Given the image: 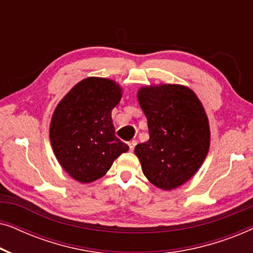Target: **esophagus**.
<instances>
[{
  "label": "esophagus",
  "instance_id": "obj_1",
  "mask_svg": "<svg viewBox=\"0 0 253 253\" xmlns=\"http://www.w3.org/2000/svg\"><path fill=\"white\" fill-rule=\"evenodd\" d=\"M127 145H129L130 151L132 152L134 150V146H136V145H137V140H131V141H129V143H127Z\"/></svg>",
  "mask_w": 253,
  "mask_h": 253
}]
</instances>
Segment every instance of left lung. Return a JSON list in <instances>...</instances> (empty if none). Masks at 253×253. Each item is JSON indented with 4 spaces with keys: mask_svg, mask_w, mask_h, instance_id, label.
Listing matches in <instances>:
<instances>
[{
    "mask_svg": "<svg viewBox=\"0 0 253 253\" xmlns=\"http://www.w3.org/2000/svg\"><path fill=\"white\" fill-rule=\"evenodd\" d=\"M147 119L150 139L134 154L144 175L162 190L178 188L203 165L210 148L209 119L195 92L186 86H145L137 94Z\"/></svg>",
    "mask_w": 253,
    "mask_h": 253,
    "instance_id": "obj_1",
    "label": "left lung"
}]
</instances>
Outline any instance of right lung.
Returning <instances> with one entry per match:
<instances>
[{"label":"right lung","instance_id":"obj_1","mask_svg":"<svg viewBox=\"0 0 253 253\" xmlns=\"http://www.w3.org/2000/svg\"><path fill=\"white\" fill-rule=\"evenodd\" d=\"M122 89L112 79H83L61 100L53 114L49 137L62 168L81 183L102 177L129 146L115 136L112 110Z\"/></svg>","mask_w":253,"mask_h":253}]
</instances>
